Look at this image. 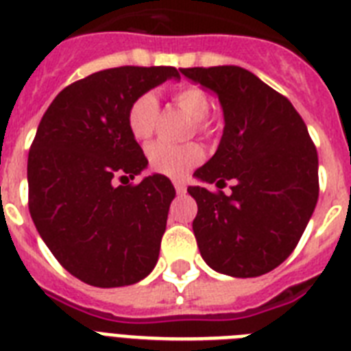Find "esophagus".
I'll return each mask as SVG.
<instances>
[{
  "label": "esophagus",
  "instance_id": "1",
  "mask_svg": "<svg viewBox=\"0 0 351 351\" xmlns=\"http://www.w3.org/2000/svg\"><path fill=\"white\" fill-rule=\"evenodd\" d=\"M173 186H175V189L178 195H184V193H186V182L184 180H175L173 182Z\"/></svg>",
  "mask_w": 351,
  "mask_h": 351
}]
</instances>
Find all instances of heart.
Returning <instances> with one entry per match:
<instances>
[{"label": "heart", "mask_w": 351, "mask_h": 351, "mask_svg": "<svg viewBox=\"0 0 351 351\" xmlns=\"http://www.w3.org/2000/svg\"><path fill=\"white\" fill-rule=\"evenodd\" d=\"M173 101L182 111L195 118V125L198 131L206 129V117L209 112V98L197 85H184L173 93ZM160 106L153 93H143L132 101L127 112V125L136 140L145 142L153 136L158 125ZM149 164L156 173L165 176L180 178L187 171L200 164L204 158V151L198 143H184L176 145L169 142L153 143L147 151Z\"/></svg>", "instance_id": "1"}]
</instances>
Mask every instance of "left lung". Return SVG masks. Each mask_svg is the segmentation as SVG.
<instances>
[{"label": "left lung", "instance_id": "obj_1", "mask_svg": "<svg viewBox=\"0 0 351 351\" xmlns=\"http://www.w3.org/2000/svg\"><path fill=\"white\" fill-rule=\"evenodd\" d=\"M213 90L224 132L189 186L198 250L209 267L230 277H258L282 264L299 244L319 198V158L306 123L288 98L237 65L182 69Z\"/></svg>", "mask_w": 351, "mask_h": 351}]
</instances>
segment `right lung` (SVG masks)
Instances as JSON below:
<instances>
[{
	"instance_id": "add662e5",
	"label": "right lung",
	"mask_w": 351,
	"mask_h": 351,
	"mask_svg": "<svg viewBox=\"0 0 351 351\" xmlns=\"http://www.w3.org/2000/svg\"><path fill=\"white\" fill-rule=\"evenodd\" d=\"M175 67H117L74 82L41 118L29 151V211L47 247L71 275L118 288L153 271L175 187L154 173L118 186L147 167L127 125L138 96Z\"/></svg>"
}]
</instances>
